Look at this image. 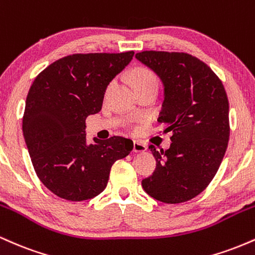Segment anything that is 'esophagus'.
I'll use <instances>...</instances> for the list:
<instances>
[{
  "instance_id": "34e87169",
  "label": "esophagus",
  "mask_w": 255,
  "mask_h": 255,
  "mask_svg": "<svg viewBox=\"0 0 255 255\" xmlns=\"http://www.w3.org/2000/svg\"><path fill=\"white\" fill-rule=\"evenodd\" d=\"M147 150V146L142 144L141 141H134L133 142V151L137 153V152H145Z\"/></svg>"
}]
</instances>
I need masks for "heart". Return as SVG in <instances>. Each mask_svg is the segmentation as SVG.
Returning <instances> with one entry per match:
<instances>
[{
  "label": "heart",
  "instance_id": "heart-1",
  "mask_svg": "<svg viewBox=\"0 0 255 255\" xmlns=\"http://www.w3.org/2000/svg\"><path fill=\"white\" fill-rule=\"evenodd\" d=\"M130 80H131V84H133V86L134 85L157 83L156 75L146 68L134 69L133 73H131V75H130Z\"/></svg>",
  "mask_w": 255,
  "mask_h": 255
}]
</instances>
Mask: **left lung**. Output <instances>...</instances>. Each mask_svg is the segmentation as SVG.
Segmentation results:
<instances>
[{
	"mask_svg": "<svg viewBox=\"0 0 255 255\" xmlns=\"http://www.w3.org/2000/svg\"><path fill=\"white\" fill-rule=\"evenodd\" d=\"M135 58L162 81L158 122L172 131L170 148L150 146L157 166L142 188L162 203H184L209 186L224 157L230 133L227 93L212 69L192 55L141 51Z\"/></svg>",
	"mask_w": 255,
	"mask_h": 255,
	"instance_id": "8db88e82",
	"label": "left lung"
}]
</instances>
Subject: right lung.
<instances>
[{
  "instance_id": "right-lung-1",
  "label": "right lung",
  "mask_w": 255,
  "mask_h": 255,
  "mask_svg": "<svg viewBox=\"0 0 255 255\" xmlns=\"http://www.w3.org/2000/svg\"><path fill=\"white\" fill-rule=\"evenodd\" d=\"M134 51L74 54L34 79L26 98L22 133L37 176L57 197L83 201L104 191L110 169L133 150L122 136L87 144V116L101 111L105 90Z\"/></svg>"
}]
</instances>
